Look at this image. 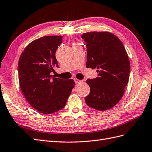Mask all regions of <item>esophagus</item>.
Returning a JSON list of instances; mask_svg holds the SVG:
<instances>
[{
  "label": "esophagus",
  "mask_w": 152,
  "mask_h": 152,
  "mask_svg": "<svg viewBox=\"0 0 152 152\" xmlns=\"http://www.w3.org/2000/svg\"><path fill=\"white\" fill-rule=\"evenodd\" d=\"M75 83H80V82H81V81H82V80H78V79H75Z\"/></svg>",
  "instance_id": "obj_1"
}]
</instances>
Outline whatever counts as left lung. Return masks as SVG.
<instances>
[{
  "label": "left lung",
  "mask_w": 152,
  "mask_h": 152,
  "mask_svg": "<svg viewBox=\"0 0 152 152\" xmlns=\"http://www.w3.org/2000/svg\"><path fill=\"white\" fill-rule=\"evenodd\" d=\"M81 37L87 43L86 67L99 73L86 81L91 91L85 102L96 110H109L122 98L129 80L128 54L121 41L110 32H88Z\"/></svg>",
  "instance_id": "left-lung-1"
}]
</instances>
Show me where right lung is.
Returning a JSON list of instances; mask_svg holds the SVG:
<instances>
[{"label": "right lung", "mask_w": 152, "mask_h": 152, "mask_svg": "<svg viewBox=\"0 0 152 152\" xmlns=\"http://www.w3.org/2000/svg\"><path fill=\"white\" fill-rule=\"evenodd\" d=\"M62 36H45L31 42L18 61V80L28 102L42 114L62 109L75 87L72 79L62 80L50 75L58 67L56 50Z\"/></svg>", "instance_id": "obj_1"}]
</instances>
